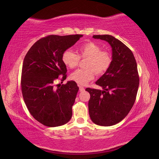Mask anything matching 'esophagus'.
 Instances as JSON below:
<instances>
[{
	"mask_svg": "<svg viewBox=\"0 0 159 159\" xmlns=\"http://www.w3.org/2000/svg\"><path fill=\"white\" fill-rule=\"evenodd\" d=\"M79 90L80 91V92H83V91L85 90V88L81 85H79Z\"/></svg>",
	"mask_w": 159,
	"mask_h": 159,
	"instance_id": "34e87169",
	"label": "esophagus"
}]
</instances>
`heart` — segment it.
I'll list each match as a JSON object with an SVG mask.
<instances>
[{
	"label": "heart",
	"instance_id": "obj_1",
	"mask_svg": "<svg viewBox=\"0 0 159 159\" xmlns=\"http://www.w3.org/2000/svg\"><path fill=\"white\" fill-rule=\"evenodd\" d=\"M100 45L88 41L79 48V56L70 50L62 54L63 63L69 69H75L79 65L80 59L87 60L84 69L76 70L70 75V79L79 85H85L94 79L95 74L102 76L109 69L112 64V56L108 51L102 50Z\"/></svg>",
	"mask_w": 159,
	"mask_h": 159
}]
</instances>
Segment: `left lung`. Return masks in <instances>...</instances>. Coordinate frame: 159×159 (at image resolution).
I'll use <instances>...</instances> for the list:
<instances>
[{"label":"left lung","mask_w":159,"mask_h":159,"mask_svg":"<svg viewBox=\"0 0 159 159\" xmlns=\"http://www.w3.org/2000/svg\"><path fill=\"white\" fill-rule=\"evenodd\" d=\"M94 39L108 42L112 48V64L96 81L102 90L88 88L90 117L95 124L114 125L124 118L133 107L139 78L133 53L125 44L110 35H94Z\"/></svg>","instance_id":"left-lung-1"}]
</instances>
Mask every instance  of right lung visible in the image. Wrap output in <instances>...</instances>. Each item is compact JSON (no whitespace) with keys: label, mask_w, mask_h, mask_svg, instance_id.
I'll return each instance as SVG.
<instances>
[{"label":"right lung","mask_w":159,"mask_h":159,"mask_svg":"<svg viewBox=\"0 0 159 159\" xmlns=\"http://www.w3.org/2000/svg\"><path fill=\"white\" fill-rule=\"evenodd\" d=\"M82 36L50 35L42 38L32 45L24 60L21 76L24 101L32 116L48 127L62 125L71 118L79 87L74 80L61 85H55V82L59 79L62 83L66 78L63 52Z\"/></svg>","instance_id":"right-lung-1"}]
</instances>
